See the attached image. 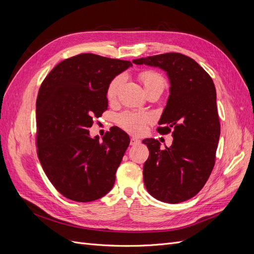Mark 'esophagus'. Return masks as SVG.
<instances>
[{
	"instance_id": "obj_1",
	"label": "esophagus",
	"mask_w": 254,
	"mask_h": 254,
	"mask_svg": "<svg viewBox=\"0 0 254 254\" xmlns=\"http://www.w3.org/2000/svg\"><path fill=\"white\" fill-rule=\"evenodd\" d=\"M140 143H141V141L139 139H136V137H131V139H130V145L131 146H136Z\"/></svg>"
}]
</instances>
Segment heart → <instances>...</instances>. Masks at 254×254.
Masks as SVG:
<instances>
[{
    "label": "heart",
    "instance_id": "heart-1",
    "mask_svg": "<svg viewBox=\"0 0 254 254\" xmlns=\"http://www.w3.org/2000/svg\"><path fill=\"white\" fill-rule=\"evenodd\" d=\"M139 78L142 81L145 91L147 92L153 89L164 90L165 88V79L162 75L156 71H143L139 74ZM123 77L117 76L114 77L108 84L106 90V96L109 102H113L117 98L118 92L122 84ZM149 122V117L144 113H137L126 111L118 115L117 123L119 126L126 130L127 132L132 134H140L144 131L146 124Z\"/></svg>",
    "mask_w": 254,
    "mask_h": 254
}]
</instances>
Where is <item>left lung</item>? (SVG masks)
<instances>
[{
    "mask_svg": "<svg viewBox=\"0 0 254 254\" xmlns=\"http://www.w3.org/2000/svg\"><path fill=\"white\" fill-rule=\"evenodd\" d=\"M158 66L170 78V96L157 128L172 131L171 147L160 148L155 139H145L149 157L144 163V184L160 201L179 203L199 193L213 171L220 135L216 90L211 76L180 53H166L132 61Z\"/></svg>",
    "mask_w": 254,
    "mask_h": 254,
    "instance_id": "left-lung-1",
    "label": "left lung"
}]
</instances>
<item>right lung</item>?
Here are the masks:
<instances>
[{
    "instance_id": "add662e5",
    "label": "right lung",
    "mask_w": 254,
    "mask_h": 254,
    "mask_svg": "<svg viewBox=\"0 0 254 254\" xmlns=\"http://www.w3.org/2000/svg\"><path fill=\"white\" fill-rule=\"evenodd\" d=\"M131 65L127 60L80 54L61 61L41 84L36 102L38 158L67 199L93 201L113 188L129 135L112 127L99 141L90 136L89 128L108 108L109 82Z\"/></svg>"
}]
</instances>
